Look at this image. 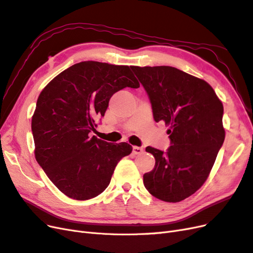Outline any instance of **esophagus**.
<instances>
[{
	"label": "esophagus",
	"instance_id": "esophagus-1",
	"mask_svg": "<svg viewBox=\"0 0 253 253\" xmlns=\"http://www.w3.org/2000/svg\"><path fill=\"white\" fill-rule=\"evenodd\" d=\"M133 153L135 155H140L143 153V149L140 147H136L135 145V147H133Z\"/></svg>",
	"mask_w": 253,
	"mask_h": 253
}]
</instances>
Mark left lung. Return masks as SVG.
I'll return each instance as SVG.
<instances>
[{"label":"left lung","mask_w":253,"mask_h":253,"mask_svg":"<svg viewBox=\"0 0 253 253\" xmlns=\"http://www.w3.org/2000/svg\"><path fill=\"white\" fill-rule=\"evenodd\" d=\"M143 85L156 122L169 126L167 152L147 147L154 169L143 185L158 200L183 201L208 178L225 140L223 103L209 83L172 66H131Z\"/></svg>","instance_id":"left-lung-1"}]
</instances>
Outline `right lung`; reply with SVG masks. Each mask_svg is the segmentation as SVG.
<instances>
[{"label": "right lung", "instance_id": "1", "mask_svg": "<svg viewBox=\"0 0 253 253\" xmlns=\"http://www.w3.org/2000/svg\"><path fill=\"white\" fill-rule=\"evenodd\" d=\"M125 87H139L131 66L84 61L59 74L38 98L32 118L36 159L53 185L73 200L102 193L120 159L131 154L126 142L90 137L111 97Z\"/></svg>", "mask_w": 253, "mask_h": 253}]
</instances>
